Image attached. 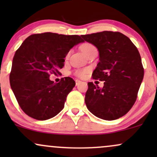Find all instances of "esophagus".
<instances>
[{
    "mask_svg": "<svg viewBox=\"0 0 157 157\" xmlns=\"http://www.w3.org/2000/svg\"><path fill=\"white\" fill-rule=\"evenodd\" d=\"M75 82H76V86H78V85L81 82V81L79 80H75Z\"/></svg>",
    "mask_w": 157,
    "mask_h": 157,
    "instance_id": "obj_1",
    "label": "esophagus"
}]
</instances>
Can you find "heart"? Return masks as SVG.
I'll return each instance as SVG.
<instances>
[{"label":"heart","instance_id":"b5f03b06","mask_svg":"<svg viewBox=\"0 0 157 157\" xmlns=\"http://www.w3.org/2000/svg\"><path fill=\"white\" fill-rule=\"evenodd\" d=\"M94 47L93 45L90 44H84L81 46V51L83 52V54H86L88 51H89L91 48ZM86 73V70H80V71H78L77 72V75L79 77H83L85 74Z\"/></svg>","mask_w":157,"mask_h":157}]
</instances>
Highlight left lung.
I'll list each match as a JSON object with an SVG mask.
<instances>
[{"label":"left lung","mask_w":157,"mask_h":157,"mask_svg":"<svg viewBox=\"0 0 157 157\" xmlns=\"http://www.w3.org/2000/svg\"><path fill=\"white\" fill-rule=\"evenodd\" d=\"M81 37L98 49L100 61L93 78L105 82L102 89L92 82L88 83L85 97L87 109L102 120L122 117L134 105L143 80L138 49L127 36L118 32L104 31Z\"/></svg>","instance_id":"left-lung-1"}]
</instances>
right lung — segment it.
I'll return each instance as SVG.
<instances>
[{"label":"right lung","mask_w":157,"mask_h":157,"mask_svg":"<svg viewBox=\"0 0 157 157\" xmlns=\"http://www.w3.org/2000/svg\"><path fill=\"white\" fill-rule=\"evenodd\" d=\"M83 42L79 35L52 32L32 35L23 41L13 57L10 81L20 107L28 116L46 120L62 111L75 82L66 77L56 83L49 76L60 73L69 50Z\"/></svg>","instance_id":"obj_1"}]
</instances>
